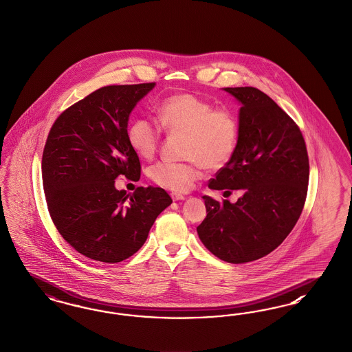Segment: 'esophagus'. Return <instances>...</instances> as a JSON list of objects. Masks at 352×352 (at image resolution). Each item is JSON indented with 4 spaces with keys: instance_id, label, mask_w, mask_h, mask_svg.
Returning <instances> with one entry per match:
<instances>
[{
    "instance_id": "34e87169",
    "label": "esophagus",
    "mask_w": 352,
    "mask_h": 352,
    "mask_svg": "<svg viewBox=\"0 0 352 352\" xmlns=\"http://www.w3.org/2000/svg\"><path fill=\"white\" fill-rule=\"evenodd\" d=\"M171 199H173L174 201H178V200H183L184 197L181 195V194H177V192H171Z\"/></svg>"
}]
</instances>
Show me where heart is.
<instances>
[{"label":"heart","instance_id":"1","mask_svg":"<svg viewBox=\"0 0 352 352\" xmlns=\"http://www.w3.org/2000/svg\"><path fill=\"white\" fill-rule=\"evenodd\" d=\"M155 116L170 135H184L183 158L187 162L161 161L149 170L151 179L162 188L184 192L192 188L207 170L224 168L239 146L241 126L232 110L216 109L211 102L192 94H174L164 99ZM131 148L141 158H152L161 142V129L155 123L138 118L126 128Z\"/></svg>","mask_w":352,"mask_h":352}]
</instances>
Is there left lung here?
Returning a JSON list of instances; mask_svg holds the SVG:
<instances>
[{"instance_id": "obj_1", "label": "left lung", "mask_w": 352, "mask_h": 352, "mask_svg": "<svg viewBox=\"0 0 352 352\" xmlns=\"http://www.w3.org/2000/svg\"><path fill=\"white\" fill-rule=\"evenodd\" d=\"M242 103L239 146L210 181L212 190H241L232 204L210 197L199 239L228 263H246L274 252L296 226L308 192L309 158L292 118L255 87H224Z\"/></svg>"}]
</instances>
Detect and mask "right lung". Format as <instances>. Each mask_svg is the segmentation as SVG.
I'll use <instances>...</instances> for the list:
<instances>
[{
    "label": "right lung",
    "mask_w": 352,
    "mask_h": 352,
    "mask_svg": "<svg viewBox=\"0 0 352 352\" xmlns=\"http://www.w3.org/2000/svg\"><path fill=\"white\" fill-rule=\"evenodd\" d=\"M155 82L110 85L58 115L44 145L42 178L50 216L74 250L118 263L136 253L157 216L173 203L161 187L115 188L140 179L138 153L126 139L129 113Z\"/></svg>",
    "instance_id": "add662e5"
}]
</instances>
